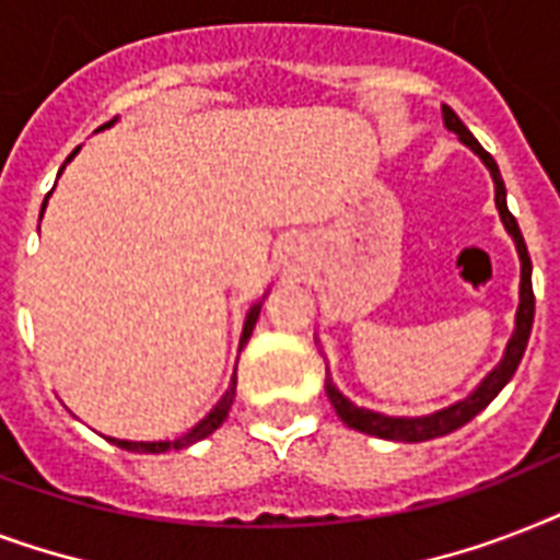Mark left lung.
Returning a JSON list of instances; mask_svg holds the SVG:
<instances>
[{
	"label": "left lung",
	"instance_id": "left-lung-1",
	"mask_svg": "<svg viewBox=\"0 0 560 560\" xmlns=\"http://www.w3.org/2000/svg\"><path fill=\"white\" fill-rule=\"evenodd\" d=\"M444 127L459 136L462 144H468L470 151L477 153L479 160L486 162V168L491 171V179H494V200L497 209H500V218H503L505 232L514 237V246H517V255H521V307H517V323H514V334L509 346H505V358L500 360V366L488 374L486 381L479 383L477 389L470 392L468 398L453 404V407H444L439 412H430V416L418 418H398V416H383V412H374V409L358 407L354 400L346 398L337 386H334L331 374L325 381V392L331 398L337 416L351 427V430H360V433L377 435V439H389V442H427V439H439V435H447L453 430H459L462 424H468L470 418L482 412V409L491 404V400L500 395L505 383L512 381V374L517 372L523 360V351H526V342H529L532 323H535V293H532V258L529 249H526V241L521 235V226L517 220L509 211V202H505V186L503 177H500V168H497L494 156L482 148V144L470 136V130L462 125V118L453 113L451 107H442Z\"/></svg>",
	"mask_w": 560,
	"mask_h": 560
}]
</instances>
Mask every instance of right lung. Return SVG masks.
<instances>
[{
  "instance_id": "right-lung-1",
  "label": "right lung",
  "mask_w": 560,
  "mask_h": 560,
  "mask_svg": "<svg viewBox=\"0 0 560 560\" xmlns=\"http://www.w3.org/2000/svg\"><path fill=\"white\" fill-rule=\"evenodd\" d=\"M116 121V118H113ZM113 121H107L104 127H109ZM104 127H98V130H104ZM81 151V148H74L72 153H69V160H72L74 153ZM66 160V162H69ZM66 162H63V168H66ZM60 168V171H63ZM60 177V174H57ZM51 194V191H48ZM48 194H46V202H48ZM46 202H43V209H46ZM39 218H43V211H39ZM258 314H261V302L258 305L249 307V314H246V323H244V334H241V346H244L246 340H249V334H253L255 323H258ZM235 386H237V377H232V386L226 389V395L218 400V407L211 409L209 416L202 418L200 424L191 427L186 435H177V439H168V442H127V439H109L113 444H118V447H125V451H136V453H165V451H183V447H188V444L194 442H200V439H206V435H211L214 430H218L223 421H226L229 416V409H232V400H235Z\"/></svg>"
}]
</instances>
